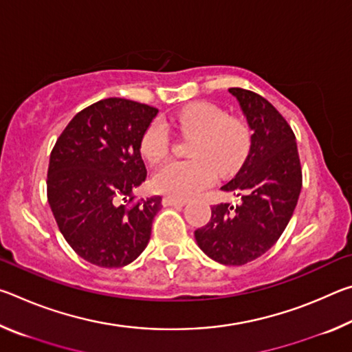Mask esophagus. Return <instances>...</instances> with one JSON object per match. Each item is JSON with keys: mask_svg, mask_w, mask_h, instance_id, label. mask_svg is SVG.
Here are the masks:
<instances>
[{"mask_svg": "<svg viewBox=\"0 0 352 352\" xmlns=\"http://www.w3.org/2000/svg\"><path fill=\"white\" fill-rule=\"evenodd\" d=\"M163 205L164 206H183V205H186V200H178L174 197H163Z\"/></svg>", "mask_w": 352, "mask_h": 352, "instance_id": "1", "label": "esophagus"}]
</instances>
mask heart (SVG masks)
Instances as JSON below:
<instances>
[{
    "mask_svg": "<svg viewBox=\"0 0 352 352\" xmlns=\"http://www.w3.org/2000/svg\"><path fill=\"white\" fill-rule=\"evenodd\" d=\"M178 132L194 136L189 147V162H172L152 177V188L169 197L186 200L200 194L216 174H234L252 147V132L245 121L228 116L222 107L212 102H194L172 116ZM170 132L160 119H153L140 140L142 158L158 164L170 152Z\"/></svg>",
    "mask_w": 352,
    "mask_h": 352,
    "instance_id": "heart-1",
    "label": "heart"
}]
</instances>
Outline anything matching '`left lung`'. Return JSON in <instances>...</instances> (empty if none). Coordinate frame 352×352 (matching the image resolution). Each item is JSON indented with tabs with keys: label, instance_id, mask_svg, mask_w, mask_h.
Instances as JSON below:
<instances>
[{
	"label": "left lung",
	"instance_id": "left-lung-1",
	"mask_svg": "<svg viewBox=\"0 0 352 352\" xmlns=\"http://www.w3.org/2000/svg\"><path fill=\"white\" fill-rule=\"evenodd\" d=\"M252 129V147L233 180L222 186L241 204L214 205L195 230L201 252L223 265H243L275 245L300 197L302 174L294 130L269 100L243 88L228 90Z\"/></svg>",
	"mask_w": 352,
	"mask_h": 352
}]
</instances>
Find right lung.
<instances>
[{"label":"right lung","instance_id":"right-lung-1","mask_svg":"<svg viewBox=\"0 0 352 352\" xmlns=\"http://www.w3.org/2000/svg\"><path fill=\"white\" fill-rule=\"evenodd\" d=\"M157 113L135 100L102 99L77 113L52 148L51 211L65 241L94 265H127L151 239L162 197L126 204L147 177L140 140Z\"/></svg>","mask_w":352,"mask_h":352}]
</instances>
